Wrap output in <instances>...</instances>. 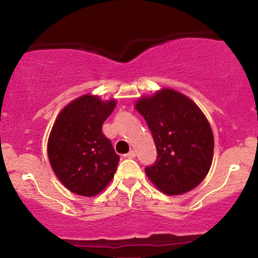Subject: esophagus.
I'll use <instances>...</instances> for the list:
<instances>
[{
    "instance_id": "esophagus-1",
    "label": "esophagus",
    "mask_w": 258,
    "mask_h": 258,
    "mask_svg": "<svg viewBox=\"0 0 258 258\" xmlns=\"http://www.w3.org/2000/svg\"><path fill=\"white\" fill-rule=\"evenodd\" d=\"M123 156H125V158H128V159H133L136 156V152H135V150H131V152L125 154Z\"/></svg>"
}]
</instances>
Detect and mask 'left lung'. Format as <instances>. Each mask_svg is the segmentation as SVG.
<instances>
[{
    "instance_id": "1",
    "label": "left lung",
    "mask_w": 258,
    "mask_h": 258,
    "mask_svg": "<svg viewBox=\"0 0 258 258\" xmlns=\"http://www.w3.org/2000/svg\"><path fill=\"white\" fill-rule=\"evenodd\" d=\"M152 131L158 158L146 173L156 188L179 195L199 185L214 158V135L206 116L190 98L162 88L136 103Z\"/></svg>"
}]
</instances>
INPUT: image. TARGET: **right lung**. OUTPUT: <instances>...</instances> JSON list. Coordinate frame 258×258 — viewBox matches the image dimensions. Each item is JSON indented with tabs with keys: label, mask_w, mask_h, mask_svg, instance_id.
I'll use <instances>...</instances> for the list:
<instances>
[{
	"label": "right lung",
	"mask_w": 258,
	"mask_h": 258,
	"mask_svg": "<svg viewBox=\"0 0 258 258\" xmlns=\"http://www.w3.org/2000/svg\"><path fill=\"white\" fill-rule=\"evenodd\" d=\"M116 100L85 94L58 115L48 138V159L65 188L82 197L99 194L114 178L120 156L103 135L102 125Z\"/></svg>",
	"instance_id": "right-lung-1"
}]
</instances>
